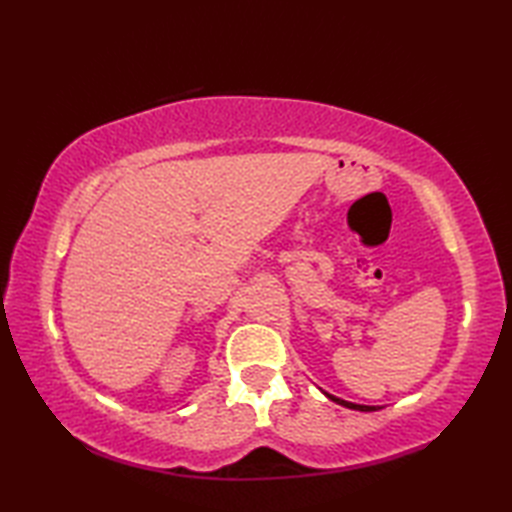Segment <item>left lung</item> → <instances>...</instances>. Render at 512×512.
Listing matches in <instances>:
<instances>
[{
    "label": "left lung",
    "mask_w": 512,
    "mask_h": 512,
    "mask_svg": "<svg viewBox=\"0 0 512 512\" xmlns=\"http://www.w3.org/2000/svg\"><path fill=\"white\" fill-rule=\"evenodd\" d=\"M321 391H323V389H321ZM323 394L328 396L330 400L339 402V405H343V407H347V409H358V411H376V409H380V407H372V405H356V402H347V400H343V398H336V396L328 394V391H323Z\"/></svg>",
    "instance_id": "8db88e82"
}]
</instances>
